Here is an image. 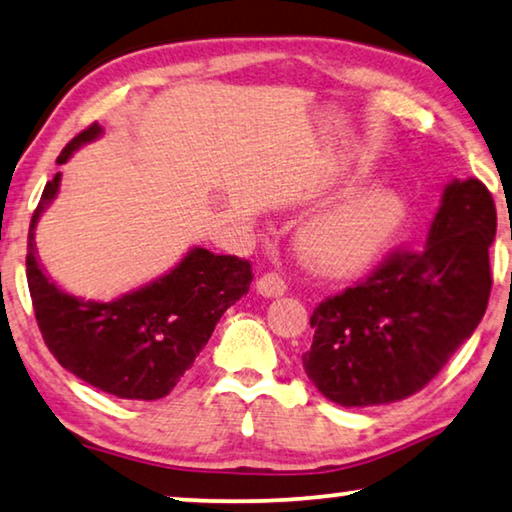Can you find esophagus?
<instances>
[{"instance_id": "1", "label": "esophagus", "mask_w": 512, "mask_h": 512, "mask_svg": "<svg viewBox=\"0 0 512 512\" xmlns=\"http://www.w3.org/2000/svg\"><path fill=\"white\" fill-rule=\"evenodd\" d=\"M257 292L262 296H269V299L271 296H282L287 292V282L282 280L280 273L269 271L257 280Z\"/></svg>"}]
</instances>
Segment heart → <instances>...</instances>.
I'll return each instance as SVG.
<instances>
[{
	"instance_id": "1",
	"label": "heart",
	"mask_w": 512,
	"mask_h": 512,
	"mask_svg": "<svg viewBox=\"0 0 512 512\" xmlns=\"http://www.w3.org/2000/svg\"><path fill=\"white\" fill-rule=\"evenodd\" d=\"M407 213L400 190L368 186L308 220L299 234V248L315 269L349 276L384 253Z\"/></svg>"
}]
</instances>
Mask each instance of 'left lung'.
<instances>
[{
    "label": "left lung",
    "mask_w": 512,
    "mask_h": 512,
    "mask_svg": "<svg viewBox=\"0 0 512 512\" xmlns=\"http://www.w3.org/2000/svg\"><path fill=\"white\" fill-rule=\"evenodd\" d=\"M494 234L485 183H448L423 250H393L312 310L303 368L319 393L340 407H375L430 384L485 315Z\"/></svg>",
    "instance_id": "8db88e82"
}]
</instances>
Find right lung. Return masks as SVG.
Wrapping results in <instances>:
<instances>
[{"instance_id": "add662e5", "label": "right lung", "mask_w": 512, "mask_h": 512, "mask_svg": "<svg viewBox=\"0 0 512 512\" xmlns=\"http://www.w3.org/2000/svg\"><path fill=\"white\" fill-rule=\"evenodd\" d=\"M98 135V124L85 128L61 149L57 163H66ZM59 179L55 174L45 183L27 239L29 294L45 345L61 368L98 391L124 400L165 398L207 345L223 312L248 294L250 262L193 248L163 278L117 301L64 294L41 271L34 241L38 218L55 200Z\"/></svg>"}]
</instances>
